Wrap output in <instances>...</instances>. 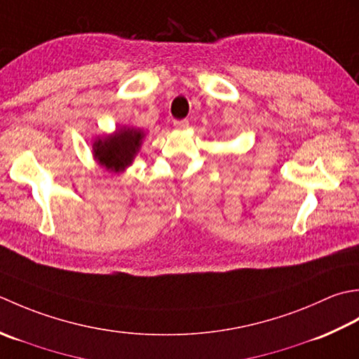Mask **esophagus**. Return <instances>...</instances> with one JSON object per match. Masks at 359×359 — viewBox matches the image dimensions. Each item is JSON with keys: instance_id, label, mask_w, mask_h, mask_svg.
Masks as SVG:
<instances>
[{"instance_id": "34e87169", "label": "esophagus", "mask_w": 359, "mask_h": 359, "mask_svg": "<svg viewBox=\"0 0 359 359\" xmlns=\"http://www.w3.org/2000/svg\"><path fill=\"white\" fill-rule=\"evenodd\" d=\"M173 126L177 128H187L189 127V121L187 119H175Z\"/></svg>"}]
</instances>
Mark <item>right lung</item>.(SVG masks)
<instances>
[{"label":"right lung","mask_w":359,"mask_h":359,"mask_svg":"<svg viewBox=\"0 0 359 359\" xmlns=\"http://www.w3.org/2000/svg\"><path fill=\"white\" fill-rule=\"evenodd\" d=\"M142 137L144 135L139 130H119L116 131V135L105 137L104 141L99 139V141L94 142V156L108 170H123L133 161Z\"/></svg>","instance_id":"obj_1"}]
</instances>
